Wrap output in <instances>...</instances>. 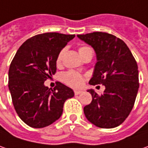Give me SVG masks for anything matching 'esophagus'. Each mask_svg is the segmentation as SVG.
I'll return each instance as SVG.
<instances>
[{"label":"esophagus","instance_id":"esophagus-1","mask_svg":"<svg viewBox=\"0 0 148 148\" xmlns=\"http://www.w3.org/2000/svg\"><path fill=\"white\" fill-rule=\"evenodd\" d=\"M82 92H83V91H81V90H74V94L75 95L81 94Z\"/></svg>","mask_w":148,"mask_h":148}]
</instances>
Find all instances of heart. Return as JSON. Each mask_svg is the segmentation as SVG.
<instances>
[{"mask_svg": "<svg viewBox=\"0 0 148 148\" xmlns=\"http://www.w3.org/2000/svg\"><path fill=\"white\" fill-rule=\"evenodd\" d=\"M90 51H92V49L88 47H86V46H83V47H80L79 48V52L81 56V57L83 58L86 54H88ZM64 50H62L60 53H59L57 59H56V63L57 64H60L62 58H63V55H64ZM62 79L64 83L66 84H68L71 87H74V88H78L80 87L82 84H83V77L78 74L77 72H74V71H68L66 73H64L62 75Z\"/></svg>", "mask_w": 148, "mask_h": 148, "instance_id": "b5f03b06", "label": "heart"}]
</instances>
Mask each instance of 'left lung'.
Segmentation results:
<instances>
[{
  "label": "left lung",
  "mask_w": 148,
  "mask_h": 148,
  "mask_svg": "<svg viewBox=\"0 0 148 148\" xmlns=\"http://www.w3.org/2000/svg\"><path fill=\"white\" fill-rule=\"evenodd\" d=\"M91 46L97 63L90 85L102 84L101 96L93 89L92 102L84 106L87 120L97 127L112 129L121 125L134 107L139 88L138 64L127 45L114 35L95 32L77 35Z\"/></svg>",
  "instance_id": "obj_1"
}]
</instances>
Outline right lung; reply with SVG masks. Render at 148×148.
<instances>
[{
    "label": "right lung",
    "instance_id": "right-lung-1",
    "mask_svg": "<svg viewBox=\"0 0 148 148\" xmlns=\"http://www.w3.org/2000/svg\"><path fill=\"white\" fill-rule=\"evenodd\" d=\"M75 35L47 33L25 41L9 69V90L16 113L32 128H44L60 119L64 101L74 96L58 82L54 90L45 86L56 71V59Z\"/></svg>",
    "mask_w": 148,
    "mask_h": 148
}]
</instances>
